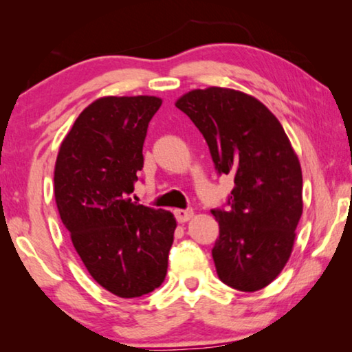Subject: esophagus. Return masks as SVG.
Instances as JSON below:
<instances>
[{
  "mask_svg": "<svg viewBox=\"0 0 352 352\" xmlns=\"http://www.w3.org/2000/svg\"><path fill=\"white\" fill-rule=\"evenodd\" d=\"M174 216L178 220V222L183 223V222H188L189 219H192L194 216V211L192 210H175L174 211Z\"/></svg>",
  "mask_w": 352,
  "mask_h": 352,
  "instance_id": "1",
  "label": "esophagus"
}]
</instances>
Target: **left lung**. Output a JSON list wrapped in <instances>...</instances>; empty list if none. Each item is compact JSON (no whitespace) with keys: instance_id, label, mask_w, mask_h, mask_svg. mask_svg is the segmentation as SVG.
<instances>
[{"instance_id":"left-lung-1","label":"left lung","mask_w":352,"mask_h":352,"mask_svg":"<svg viewBox=\"0 0 352 352\" xmlns=\"http://www.w3.org/2000/svg\"><path fill=\"white\" fill-rule=\"evenodd\" d=\"M175 107L204 135L217 174L234 178L229 208L211 210L220 281L242 292L265 287L289 261L302 212L301 168L287 135L264 104L228 88L189 91Z\"/></svg>"}]
</instances>
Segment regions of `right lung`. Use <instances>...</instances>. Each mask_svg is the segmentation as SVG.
Wrapping results in <instances>:
<instances>
[{
  "label": "right lung",
  "mask_w": 352,
  "mask_h": 352,
  "mask_svg": "<svg viewBox=\"0 0 352 352\" xmlns=\"http://www.w3.org/2000/svg\"><path fill=\"white\" fill-rule=\"evenodd\" d=\"M162 99L94 100L58 151L54 194L77 254L104 289L121 298L155 290L168 273L175 219L132 200L142 144Z\"/></svg>",
  "instance_id": "obj_1"
}]
</instances>
